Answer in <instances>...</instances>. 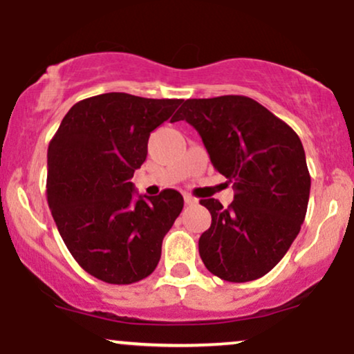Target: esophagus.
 <instances>
[{"label":"esophagus","mask_w":354,"mask_h":354,"mask_svg":"<svg viewBox=\"0 0 354 354\" xmlns=\"http://www.w3.org/2000/svg\"><path fill=\"white\" fill-rule=\"evenodd\" d=\"M185 203H186V205H188V206H191V205H196V198H193V196H191V194H185Z\"/></svg>","instance_id":"esophagus-1"}]
</instances>
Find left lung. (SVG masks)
<instances>
[{"label":"left lung","instance_id":"8db88e82","mask_svg":"<svg viewBox=\"0 0 354 354\" xmlns=\"http://www.w3.org/2000/svg\"><path fill=\"white\" fill-rule=\"evenodd\" d=\"M176 121L200 133L211 163L233 183L228 208L201 200L211 226L200 236L209 273L230 283L261 278L278 265L306 216L311 176L299 136L248 96L186 100Z\"/></svg>","mask_w":354,"mask_h":354}]
</instances>
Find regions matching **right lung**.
I'll return each mask as SVG.
<instances>
[{"label": "right lung", "mask_w": 354, "mask_h": 354, "mask_svg": "<svg viewBox=\"0 0 354 354\" xmlns=\"http://www.w3.org/2000/svg\"><path fill=\"white\" fill-rule=\"evenodd\" d=\"M181 103L126 93L91 96L66 113L50 141L51 214L76 263L101 281L131 284L158 266L183 196L163 189L135 201L131 178L145 163L151 131L176 116Z\"/></svg>", "instance_id": "add662e5"}]
</instances>
